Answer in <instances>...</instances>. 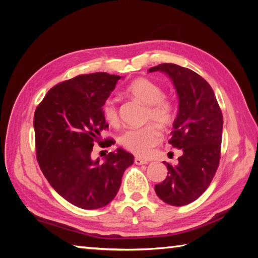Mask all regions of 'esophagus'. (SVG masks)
I'll use <instances>...</instances> for the list:
<instances>
[{"instance_id": "obj_1", "label": "esophagus", "mask_w": 258, "mask_h": 258, "mask_svg": "<svg viewBox=\"0 0 258 258\" xmlns=\"http://www.w3.org/2000/svg\"><path fill=\"white\" fill-rule=\"evenodd\" d=\"M134 163L137 164V165H146V164H148V161L147 160H145V159H141V158H135L134 159Z\"/></svg>"}]
</instances>
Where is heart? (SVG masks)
<instances>
[{
    "label": "heart",
    "instance_id": "obj_1",
    "mask_svg": "<svg viewBox=\"0 0 258 258\" xmlns=\"http://www.w3.org/2000/svg\"><path fill=\"white\" fill-rule=\"evenodd\" d=\"M126 93L147 104L145 121H154L165 127L172 123L174 118V104L171 100L164 97L161 87L146 77H138L126 86ZM102 116L110 125L118 124V110L111 100H107L102 106ZM161 134L156 125L148 124L143 127L127 130L119 137L120 146L139 157L150 155L157 143L160 141Z\"/></svg>",
    "mask_w": 258,
    "mask_h": 258
}]
</instances>
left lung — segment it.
<instances>
[{
	"label": "left lung",
	"mask_w": 258,
	"mask_h": 258,
	"mask_svg": "<svg viewBox=\"0 0 258 258\" xmlns=\"http://www.w3.org/2000/svg\"><path fill=\"white\" fill-rule=\"evenodd\" d=\"M171 78L178 97V111L168 143L182 150L178 164L167 166V177L155 185L164 203L184 206L198 199L211 184L221 157L223 116L211 85L191 69L161 63L149 69Z\"/></svg>",
	"instance_id": "1"
}]
</instances>
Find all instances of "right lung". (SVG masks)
Instances as JSON below:
<instances>
[{
  "label": "right lung",
  "instance_id": "obj_1",
  "mask_svg": "<svg viewBox=\"0 0 258 258\" xmlns=\"http://www.w3.org/2000/svg\"><path fill=\"white\" fill-rule=\"evenodd\" d=\"M120 76L107 73L78 75L46 93L34 115L36 157L51 186L83 209L104 207L119 190L132 154L118 148L103 161L91 152L108 127L102 106ZM112 145L107 140L106 146Z\"/></svg>",
  "mask_w": 258,
  "mask_h": 258
}]
</instances>
